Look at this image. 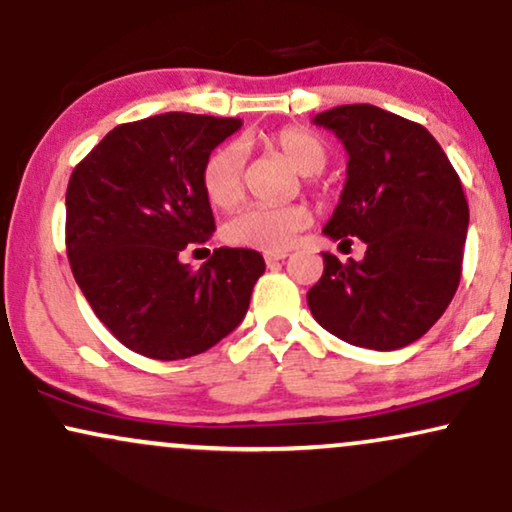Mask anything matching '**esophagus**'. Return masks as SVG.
<instances>
[{
  "label": "esophagus",
  "instance_id": "34e87169",
  "mask_svg": "<svg viewBox=\"0 0 512 512\" xmlns=\"http://www.w3.org/2000/svg\"><path fill=\"white\" fill-rule=\"evenodd\" d=\"M286 257H289V252H264V260H267V264H274V262H281V260H286Z\"/></svg>",
  "mask_w": 512,
  "mask_h": 512
}]
</instances>
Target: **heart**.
Here are the masks:
<instances>
[{
    "label": "heart",
    "instance_id": "b5f03b06",
    "mask_svg": "<svg viewBox=\"0 0 512 512\" xmlns=\"http://www.w3.org/2000/svg\"><path fill=\"white\" fill-rule=\"evenodd\" d=\"M264 144L276 151L291 168L310 178L317 175L330 161L327 144L315 132L303 127H284L264 137ZM243 151L236 144L216 149L202 168L204 195L214 207L233 209L243 199ZM310 211L303 204L289 207H245L223 226V238L236 248H252L262 252H281L293 243V238L308 228Z\"/></svg>",
    "mask_w": 512,
    "mask_h": 512
}]
</instances>
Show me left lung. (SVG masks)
Masks as SVG:
<instances>
[{
    "label": "left lung",
    "mask_w": 512,
    "mask_h": 512,
    "mask_svg": "<svg viewBox=\"0 0 512 512\" xmlns=\"http://www.w3.org/2000/svg\"><path fill=\"white\" fill-rule=\"evenodd\" d=\"M313 122L349 154L325 236L361 238L366 255L339 262L322 252L310 313L354 346L402 349L436 325L460 286L469 226L460 175L426 127L375 105H339Z\"/></svg>",
    "instance_id": "8db88e82"
}]
</instances>
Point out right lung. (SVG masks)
I'll return each mask as SVG.
<instances>
[{"label": "right lung", "mask_w": 512, "mask_h": 512, "mask_svg": "<svg viewBox=\"0 0 512 512\" xmlns=\"http://www.w3.org/2000/svg\"><path fill=\"white\" fill-rule=\"evenodd\" d=\"M238 117L163 113L110 129L67 185V257L98 320L134 354L190 358L240 325L264 272L257 250L219 248L197 272L190 243L216 231L202 187Z\"/></svg>", "instance_id": "1"}]
</instances>
